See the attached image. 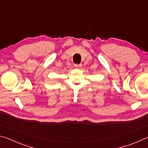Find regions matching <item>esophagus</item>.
<instances>
[{
  "instance_id": "1",
  "label": "esophagus",
  "mask_w": 148,
  "mask_h": 148,
  "mask_svg": "<svg viewBox=\"0 0 148 148\" xmlns=\"http://www.w3.org/2000/svg\"><path fill=\"white\" fill-rule=\"evenodd\" d=\"M74 66L76 69H79V68H81V67H82V64H75Z\"/></svg>"
}]
</instances>
